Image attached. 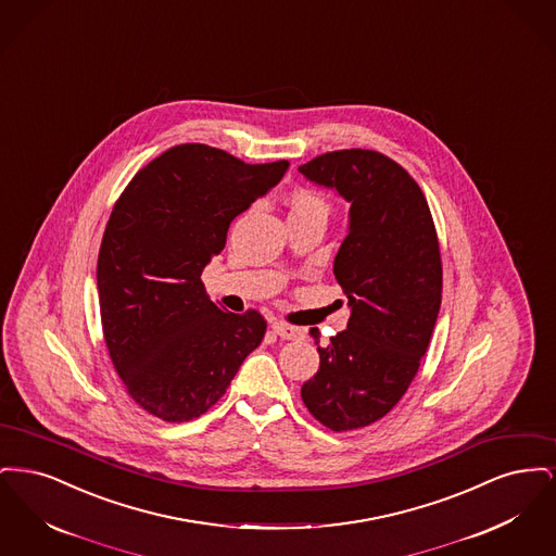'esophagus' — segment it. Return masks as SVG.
Masks as SVG:
<instances>
[{
	"instance_id": "esophagus-1",
	"label": "esophagus",
	"mask_w": 556,
	"mask_h": 556,
	"mask_svg": "<svg viewBox=\"0 0 556 556\" xmlns=\"http://www.w3.org/2000/svg\"><path fill=\"white\" fill-rule=\"evenodd\" d=\"M273 331L283 340H304L306 338V331L302 327H295V325H290L286 320H275Z\"/></svg>"
}]
</instances>
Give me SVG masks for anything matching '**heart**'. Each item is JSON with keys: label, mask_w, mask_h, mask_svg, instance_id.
<instances>
[{"label": "heart", "mask_w": 556, "mask_h": 556, "mask_svg": "<svg viewBox=\"0 0 556 556\" xmlns=\"http://www.w3.org/2000/svg\"><path fill=\"white\" fill-rule=\"evenodd\" d=\"M290 216L318 214V216L327 218V214L331 211V204H329V198L325 195V191L311 186L293 187L290 193Z\"/></svg>", "instance_id": "b5f03b06"}]
</instances>
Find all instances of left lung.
<instances>
[{
	"mask_svg": "<svg viewBox=\"0 0 556 556\" xmlns=\"http://www.w3.org/2000/svg\"><path fill=\"white\" fill-rule=\"evenodd\" d=\"M350 202V233L333 273L352 315L318 345V370L302 386L308 413L331 431L383 419L406 394L442 304V256L417 181L375 150L327 152L300 166Z\"/></svg>",
	"mask_w": 556,
	"mask_h": 556,
	"instance_id": "obj_1",
	"label": "left lung"
}]
</instances>
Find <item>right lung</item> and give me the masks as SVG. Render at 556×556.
Returning a JSON list of instances; mask_svg holds the SVG:
<instances>
[{"label":"right lung","instance_id":"1","mask_svg":"<svg viewBox=\"0 0 556 556\" xmlns=\"http://www.w3.org/2000/svg\"><path fill=\"white\" fill-rule=\"evenodd\" d=\"M288 166L184 143L146 164L116 200L98 256L102 331L127 394L152 417L204 415L263 342L265 317L223 311L200 277L231 220Z\"/></svg>","mask_w":556,"mask_h":556}]
</instances>
